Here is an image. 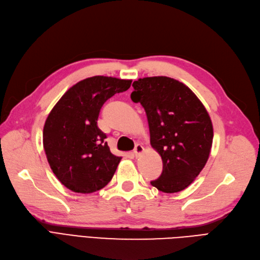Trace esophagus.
I'll return each instance as SVG.
<instances>
[{"mask_svg": "<svg viewBox=\"0 0 260 260\" xmlns=\"http://www.w3.org/2000/svg\"><path fill=\"white\" fill-rule=\"evenodd\" d=\"M143 151H145V148H143L141 145H136V147H135V149H134V155L135 156H139L141 153H143Z\"/></svg>", "mask_w": 260, "mask_h": 260, "instance_id": "34e87169", "label": "esophagus"}]
</instances>
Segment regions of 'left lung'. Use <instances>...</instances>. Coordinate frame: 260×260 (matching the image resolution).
<instances>
[{
    "instance_id": "8db88e82",
    "label": "left lung",
    "mask_w": 260,
    "mask_h": 260,
    "mask_svg": "<svg viewBox=\"0 0 260 260\" xmlns=\"http://www.w3.org/2000/svg\"><path fill=\"white\" fill-rule=\"evenodd\" d=\"M131 99L145 108L152 148L162 171L151 184L164 193L186 188L204 169L213 141L210 115L188 86L165 76L133 83Z\"/></svg>"
}]
</instances>
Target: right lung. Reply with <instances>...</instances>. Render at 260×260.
Listing matches in <instances>:
<instances>
[{"label":"right lung","mask_w":260,"mask_h":260,"mask_svg":"<svg viewBox=\"0 0 260 260\" xmlns=\"http://www.w3.org/2000/svg\"><path fill=\"white\" fill-rule=\"evenodd\" d=\"M132 80L94 76L73 85L45 122L43 143L55 177L75 193L100 190L112 179L122 157L115 156L98 126L101 108Z\"/></svg>","instance_id":"1"}]
</instances>
